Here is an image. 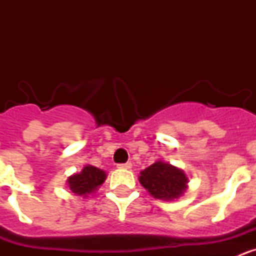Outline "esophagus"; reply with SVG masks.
Wrapping results in <instances>:
<instances>
[{
	"mask_svg": "<svg viewBox=\"0 0 256 256\" xmlns=\"http://www.w3.org/2000/svg\"><path fill=\"white\" fill-rule=\"evenodd\" d=\"M118 168H120V169H130V168H132V164H130V162H124V164H118Z\"/></svg>",
	"mask_w": 256,
	"mask_h": 256,
	"instance_id": "obj_1",
	"label": "esophagus"
}]
</instances>
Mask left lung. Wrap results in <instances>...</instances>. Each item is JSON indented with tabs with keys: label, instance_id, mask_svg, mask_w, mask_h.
<instances>
[{
	"label": "left lung",
	"instance_id": "8db88e82",
	"mask_svg": "<svg viewBox=\"0 0 256 256\" xmlns=\"http://www.w3.org/2000/svg\"><path fill=\"white\" fill-rule=\"evenodd\" d=\"M140 182L155 198L174 200L187 188V177L170 164L156 162L141 172Z\"/></svg>",
	"mask_w": 256,
	"mask_h": 256
}]
</instances>
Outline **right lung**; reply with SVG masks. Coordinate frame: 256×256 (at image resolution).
Wrapping results in <instances>:
<instances>
[{"instance_id":"right-lung-1","label":"right lung","mask_w":256,"mask_h":256,"mask_svg":"<svg viewBox=\"0 0 256 256\" xmlns=\"http://www.w3.org/2000/svg\"><path fill=\"white\" fill-rule=\"evenodd\" d=\"M106 178L105 172L101 169L87 165L79 174H74L69 177L70 190L78 196H87L94 192L98 186H101Z\"/></svg>"}]
</instances>
